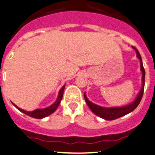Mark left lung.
<instances>
[{
	"label": "left lung",
	"mask_w": 155,
	"mask_h": 155,
	"mask_svg": "<svg viewBox=\"0 0 155 155\" xmlns=\"http://www.w3.org/2000/svg\"><path fill=\"white\" fill-rule=\"evenodd\" d=\"M132 47L136 50V56H137V57L139 58V61H140V68L142 73V89H141V90L139 91L137 97L136 98V99H135L131 104H129V105H125V106H122V107L105 108V107L99 106V105H96V104L91 102L88 99H87V96H86V93H84V94L86 102H87V105H88L89 108H90V110H91V111H93L96 115L99 116V117H102V118L105 119V120H115V119L119 118V117H123V116L129 114V113L131 112V111H133V110L136 109V107H137L138 105H139V104L140 103L141 99H142V96H143L144 87H145V69H144L143 64H142V57H141L139 51H138L137 49L135 48L134 47Z\"/></svg>",
	"instance_id": "1"
}]
</instances>
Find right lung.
<instances>
[{"label":"right lung","instance_id":"1","mask_svg":"<svg viewBox=\"0 0 155 155\" xmlns=\"http://www.w3.org/2000/svg\"><path fill=\"white\" fill-rule=\"evenodd\" d=\"M65 85H64L63 87L60 89V90H59V95H58L57 99L56 100V102H55L53 105H51L50 106L47 107V108H46L35 109V111H25V110H23L22 109V108H19L18 106H16V105H15L14 103H13V102H12V103H13V105H14V106L16 107L19 111H20L21 112L24 113V114H27V115L30 116V117H34V118L42 119L44 118V117H47V116H49L50 114H53V113L56 111V108H58V106H59V105L60 104L61 100H62V96H63V92H64V90H65Z\"/></svg>","mask_w":155,"mask_h":155}]
</instances>
